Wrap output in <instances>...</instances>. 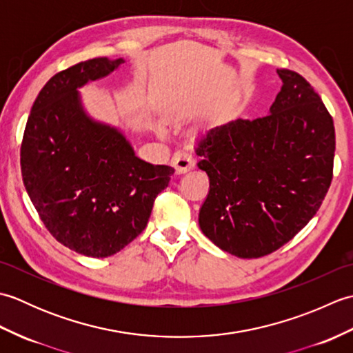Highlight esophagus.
<instances>
[{"mask_svg":"<svg viewBox=\"0 0 353 353\" xmlns=\"http://www.w3.org/2000/svg\"><path fill=\"white\" fill-rule=\"evenodd\" d=\"M172 167L176 168L177 174H183V172L190 171L194 165H196V159H194V156L191 153H186V152H176L174 156H172Z\"/></svg>","mask_w":353,"mask_h":353,"instance_id":"obj_1","label":"esophagus"}]
</instances>
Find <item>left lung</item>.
<instances>
[{
	"instance_id": "8db88e82",
	"label": "left lung",
	"mask_w": 353,
	"mask_h": 353,
	"mask_svg": "<svg viewBox=\"0 0 353 353\" xmlns=\"http://www.w3.org/2000/svg\"><path fill=\"white\" fill-rule=\"evenodd\" d=\"M277 74L283 85L268 115L215 127L196 147L211 182L201 232L238 258L265 256L294 238L332 182L331 114L301 74Z\"/></svg>"
}]
</instances>
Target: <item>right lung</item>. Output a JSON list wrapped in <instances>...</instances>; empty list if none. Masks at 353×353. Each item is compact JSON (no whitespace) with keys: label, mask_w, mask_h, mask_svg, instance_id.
<instances>
[{"label":"right lung","mask_w":353,"mask_h":353,"mask_svg":"<svg viewBox=\"0 0 353 353\" xmlns=\"http://www.w3.org/2000/svg\"><path fill=\"white\" fill-rule=\"evenodd\" d=\"M123 59H91L52 76L30 112L21 142L26 190L59 243L106 258L145 229L154 199L174 168L134 156L121 133L94 123L77 88L108 76Z\"/></svg>","instance_id":"right-lung-1"}]
</instances>
